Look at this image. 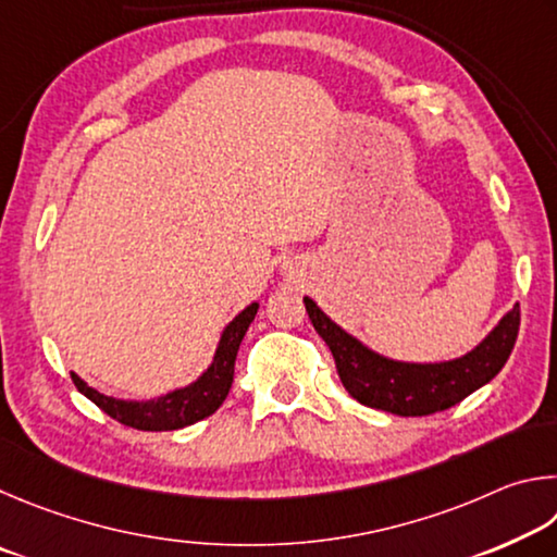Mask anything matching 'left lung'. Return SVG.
Returning <instances> with one entry per match:
<instances>
[{
    "instance_id": "8db88e82",
    "label": "left lung",
    "mask_w": 557,
    "mask_h": 557,
    "mask_svg": "<svg viewBox=\"0 0 557 557\" xmlns=\"http://www.w3.org/2000/svg\"><path fill=\"white\" fill-rule=\"evenodd\" d=\"M308 318L335 357L337 374L349 396L369 408L396 416H431L445 411L502 372L519 335L521 313L513 306L480 345L447 362H401L374 352L362 339L347 333L304 296Z\"/></svg>"
}]
</instances>
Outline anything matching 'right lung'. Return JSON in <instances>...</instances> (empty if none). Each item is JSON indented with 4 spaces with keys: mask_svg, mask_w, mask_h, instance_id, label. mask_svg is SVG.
<instances>
[{
    "mask_svg": "<svg viewBox=\"0 0 557 557\" xmlns=\"http://www.w3.org/2000/svg\"><path fill=\"white\" fill-rule=\"evenodd\" d=\"M257 310L259 304H249L239 315H234L224 325L210 367L188 386L173 388L169 394L146 398V401H132V398L126 401V398L100 394L75 372H71L73 384L95 406H100L107 416L136 428V431H178V428L198 423L218 411L224 398H227L234 379V359H237V349Z\"/></svg>",
    "mask_w": 557,
    "mask_h": 557,
    "instance_id": "obj_1",
    "label": "right lung"
}]
</instances>
